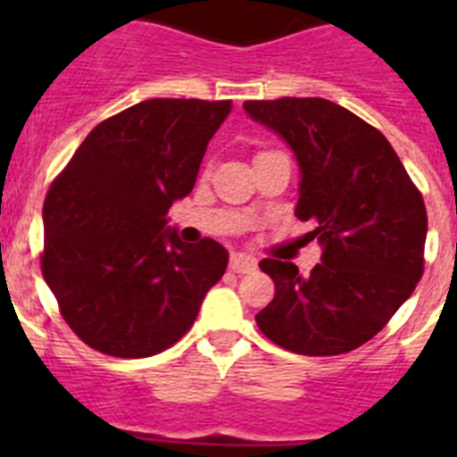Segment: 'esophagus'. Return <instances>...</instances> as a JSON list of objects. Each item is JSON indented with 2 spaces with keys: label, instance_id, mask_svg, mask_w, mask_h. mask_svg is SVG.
<instances>
[{
  "label": "esophagus",
  "instance_id": "1",
  "mask_svg": "<svg viewBox=\"0 0 457 457\" xmlns=\"http://www.w3.org/2000/svg\"><path fill=\"white\" fill-rule=\"evenodd\" d=\"M228 268H231V272L237 274L252 272V270H256V261L252 256H247V253H233Z\"/></svg>",
  "mask_w": 457,
  "mask_h": 457
}]
</instances>
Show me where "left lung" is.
Here are the masks:
<instances>
[{
	"instance_id": "obj_1",
	"label": "left lung",
	"mask_w": 457,
	"mask_h": 457,
	"mask_svg": "<svg viewBox=\"0 0 457 457\" xmlns=\"http://www.w3.org/2000/svg\"><path fill=\"white\" fill-rule=\"evenodd\" d=\"M242 107L293 151L300 167L295 217L318 221L311 240L322 247L309 277L288 261H261L274 300L256 316L258 327L290 353H350L389 322L421 278V194L386 137L332 100H249Z\"/></svg>"
}]
</instances>
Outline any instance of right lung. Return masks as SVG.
<instances>
[{"instance_id": "right-lung-1", "label": "right lung", "mask_w": 457, "mask_h": 457, "mask_svg": "<svg viewBox=\"0 0 457 457\" xmlns=\"http://www.w3.org/2000/svg\"><path fill=\"white\" fill-rule=\"evenodd\" d=\"M231 100L155 98L88 132L43 205V277L98 353L141 359L179 341L224 277L220 242L185 245L167 212L194 189Z\"/></svg>"}]
</instances>
